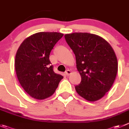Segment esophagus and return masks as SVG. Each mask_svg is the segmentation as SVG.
I'll return each mask as SVG.
<instances>
[{"label":"esophagus","mask_w":129,"mask_h":129,"mask_svg":"<svg viewBox=\"0 0 129 129\" xmlns=\"http://www.w3.org/2000/svg\"><path fill=\"white\" fill-rule=\"evenodd\" d=\"M71 73V71L69 69H67V70H66V72H65V74H66V76H69Z\"/></svg>","instance_id":"1"}]
</instances>
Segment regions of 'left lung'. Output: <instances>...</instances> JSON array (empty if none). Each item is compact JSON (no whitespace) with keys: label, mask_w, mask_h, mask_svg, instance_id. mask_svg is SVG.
I'll list each match as a JSON object with an SVG mask.
<instances>
[{"label":"left lung","mask_w":129,"mask_h":129,"mask_svg":"<svg viewBox=\"0 0 129 129\" xmlns=\"http://www.w3.org/2000/svg\"><path fill=\"white\" fill-rule=\"evenodd\" d=\"M76 57L82 80L76 92L90 102L102 98L112 87L118 72V61L111 45L102 37L88 33L65 35Z\"/></svg>","instance_id":"8db88e82"}]
</instances>
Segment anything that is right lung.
Here are the masks:
<instances>
[{"label":"right lung","mask_w":129,"mask_h":129,"mask_svg":"<svg viewBox=\"0 0 129 129\" xmlns=\"http://www.w3.org/2000/svg\"><path fill=\"white\" fill-rule=\"evenodd\" d=\"M63 35L57 32H40L23 41L15 56V71L20 83L31 97L48 98L55 92L63 76L53 71L49 54Z\"/></svg>","instance_id":"right-lung-1"}]
</instances>
